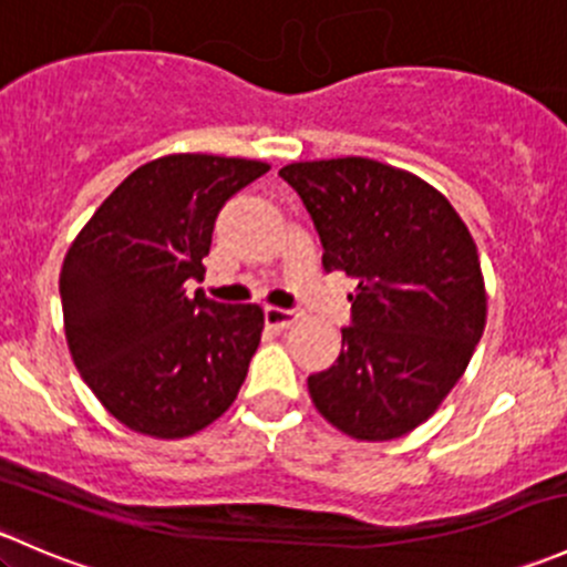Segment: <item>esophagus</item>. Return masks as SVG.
I'll return each mask as SVG.
<instances>
[{"mask_svg":"<svg viewBox=\"0 0 567 567\" xmlns=\"http://www.w3.org/2000/svg\"><path fill=\"white\" fill-rule=\"evenodd\" d=\"M262 316H266V323L274 326V329H288V326L296 323V318H299L293 310H282V307H266Z\"/></svg>","mask_w":567,"mask_h":567,"instance_id":"1","label":"esophagus"}]
</instances>
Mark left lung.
I'll list each match as a JSON object with an SVG mask.
<instances>
[{"mask_svg":"<svg viewBox=\"0 0 567 567\" xmlns=\"http://www.w3.org/2000/svg\"><path fill=\"white\" fill-rule=\"evenodd\" d=\"M310 210L326 271L357 277L342 351L307 379L312 403L359 442H390L442 405L485 329L477 247L422 177L348 156L279 169Z\"/></svg>","mask_w":567,"mask_h":567,"instance_id":"obj_1","label":"left lung"}]
</instances>
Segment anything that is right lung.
Segmentation results:
<instances>
[{
	"label": "right lung",
	"mask_w": 567,
	"mask_h": 567,
	"mask_svg": "<svg viewBox=\"0 0 567 567\" xmlns=\"http://www.w3.org/2000/svg\"><path fill=\"white\" fill-rule=\"evenodd\" d=\"M268 173L249 158L175 153L134 169L101 203L60 271L73 364L125 427L183 439L219 420L260 346L257 305H219L203 279L221 205Z\"/></svg>",
	"instance_id": "right-lung-1"
}]
</instances>
